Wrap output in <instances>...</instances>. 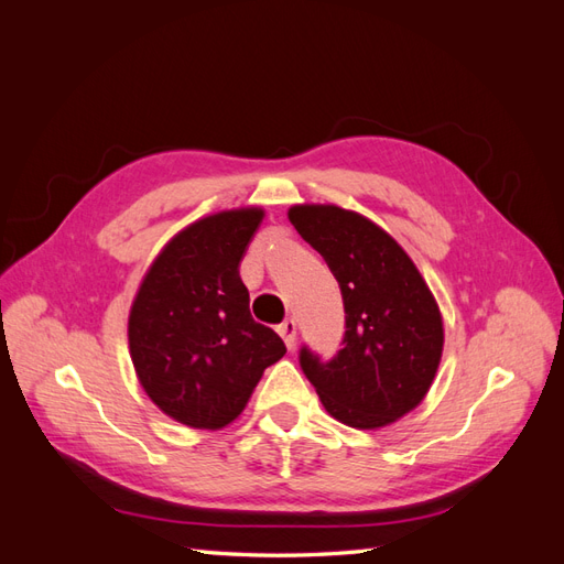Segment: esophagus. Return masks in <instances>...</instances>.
I'll return each mask as SVG.
<instances>
[{
    "label": "esophagus",
    "mask_w": 564,
    "mask_h": 564,
    "mask_svg": "<svg viewBox=\"0 0 564 564\" xmlns=\"http://www.w3.org/2000/svg\"><path fill=\"white\" fill-rule=\"evenodd\" d=\"M278 334L284 338V344H286V348L292 350L294 348V344H296V322L289 317V319H284L280 327H278Z\"/></svg>",
    "instance_id": "34e87169"
}]
</instances>
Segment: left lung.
<instances>
[{"instance_id": "obj_1", "label": "left lung", "mask_w": 564, "mask_h": 564, "mask_svg": "<svg viewBox=\"0 0 564 564\" xmlns=\"http://www.w3.org/2000/svg\"><path fill=\"white\" fill-rule=\"evenodd\" d=\"M289 220L327 261L346 308L344 348L329 362L303 348V373L350 429L395 423L423 402L442 360L445 327L433 292L406 251L362 214L294 204Z\"/></svg>"}]
</instances>
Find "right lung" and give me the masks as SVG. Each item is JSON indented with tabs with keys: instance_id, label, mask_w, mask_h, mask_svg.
<instances>
[{
	"instance_id": "right-lung-1",
	"label": "right lung",
	"mask_w": 564,
	"mask_h": 564,
	"mask_svg": "<svg viewBox=\"0 0 564 564\" xmlns=\"http://www.w3.org/2000/svg\"><path fill=\"white\" fill-rule=\"evenodd\" d=\"M261 207L185 226L150 263L129 311V352L145 395L187 429L220 431L245 412L284 340L249 313L240 261Z\"/></svg>"
}]
</instances>
